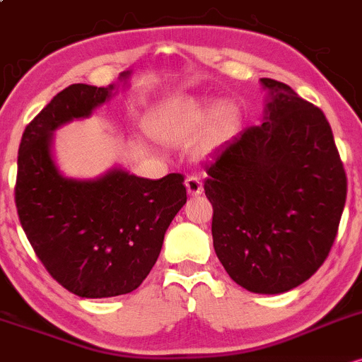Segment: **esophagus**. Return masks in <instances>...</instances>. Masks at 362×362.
<instances>
[{
  "label": "esophagus",
  "instance_id": "34e87169",
  "mask_svg": "<svg viewBox=\"0 0 362 362\" xmlns=\"http://www.w3.org/2000/svg\"><path fill=\"white\" fill-rule=\"evenodd\" d=\"M186 189H188V193L192 194V197H198V194H202L203 182L200 181V177L198 176L186 177Z\"/></svg>",
  "mask_w": 362,
  "mask_h": 362
}]
</instances>
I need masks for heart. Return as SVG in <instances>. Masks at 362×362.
<instances>
[{
    "label": "heart",
    "instance_id": "1",
    "mask_svg": "<svg viewBox=\"0 0 362 362\" xmlns=\"http://www.w3.org/2000/svg\"><path fill=\"white\" fill-rule=\"evenodd\" d=\"M206 124L198 152L206 153L238 132L239 111L233 104H214L194 97H177L162 104L150 119V132L169 145H185Z\"/></svg>",
    "mask_w": 362,
    "mask_h": 362
}]
</instances>
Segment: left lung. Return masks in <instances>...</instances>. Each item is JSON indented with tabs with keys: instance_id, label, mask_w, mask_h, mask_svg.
Returning a JSON list of instances; mask_svg holds the SVG:
<instances>
[{
	"instance_id": "1",
	"label": "left lung",
	"mask_w": 362,
	"mask_h": 362,
	"mask_svg": "<svg viewBox=\"0 0 362 362\" xmlns=\"http://www.w3.org/2000/svg\"><path fill=\"white\" fill-rule=\"evenodd\" d=\"M269 90L265 123L227 141L205 165L212 238L229 277L257 294L301 286L330 253L347 176L323 111L289 85Z\"/></svg>"
}]
</instances>
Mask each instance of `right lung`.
<instances>
[{"label": "right lung", "mask_w": 362, "mask_h": 362, "mask_svg": "<svg viewBox=\"0 0 362 362\" xmlns=\"http://www.w3.org/2000/svg\"><path fill=\"white\" fill-rule=\"evenodd\" d=\"M112 88L75 83L61 90L27 124L18 150L15 203L27 239L56 282L90 299L128 294L147 279L186 203L185 176L177 173L156 181L123 169L92 181L59 174L52 132L90 116Z\"/></svg>", "instance_id": "right-lung-1"}]
</instances>
